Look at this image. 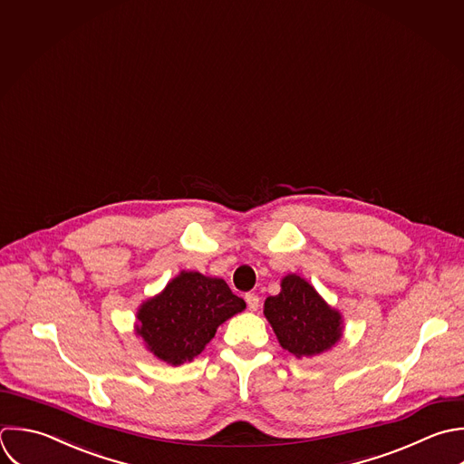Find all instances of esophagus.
Instances as JSON below:
<instances>
[{
  "mask_svg": "<svg viewBox=\"0 0 464 464\" xmlns=\"http://www.w3.org/2000/svg\"><path fill=\"white\" fill-rule=\"evenodd\" d=\"M246 302L249 311H256L260 307V298L256 295H246Z\"/></svg>",
  "mask_w": 464,
  "mask_h": 464,
  "instance_id": "esophagus-1",
  "label": "esophagus"
}]
</instances>
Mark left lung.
<instances>
[{"label": "left lung", "instance_id": "8db88e82", "mask_svg": "<svg viewBox=\"0 0 464 464\" xmlns=\"http://www.w3.org/2000/svg\"><path fill=\"white\" fill-rule=\"evenodd\" d=\"M264 316L282 349L298 360L327 353L343 338L342 313L296 273L282 278L280 293L264 304Z\"/></svg>", "mask_w": 464, "mask_h": 464}]
</instances>
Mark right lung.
Here are the masks:
<instances>
[{
	"instance_id": "add662e5",
	"label": "right lung",
	"mask_w": 464,
	"mask_h": 464,
	"mask_svg": "<svg viewBox=\"0 0 464 464\" xmlns=\"http://www.w3.org/2000/svg\"><path fill=\"white\" fill-rule=\"evenodd\" d=\"M246 309L226 280L180 271L137 309L135 334L160 362L179 367L198 356L217 329Z\"/></svg>"
}]
</instances>
